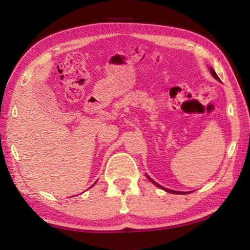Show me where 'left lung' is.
Instances as JSON below:
<instances>
[{
    "label": "left lung",
    "instance_id": "left-lung-1",
    "mask_svg": "<svg viewBox=\"0 0 250 250\" xmlns=\"http://www.w3.org/2000/svg\"><path fill=\"white\" fill-rule=\"evenodd\" d=\"M210 73H211V75H213L216 79H218V81L220 82V79H219V77L217 76V74L215 73V71L213 70V68H210ZM148 177V176H147ZM148 179L150 180V182L152 183V184H155L157 187H159V188H161V189H163V190H166V191H167V192H169V193H177V194H186V193H189V192H179V191H174V190H169V189H167V188H164V187H162V186H160L159 184H157L155 180H152L150 177H148Z\"/></svg>",
    "mask_w": 250,
    "mask_h": 250
}]
</instances>
